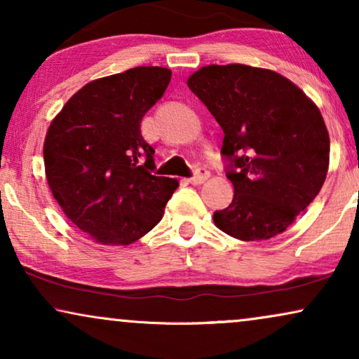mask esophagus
Here are the masks:
<instances>
[{
    "instance_id": "34e87169",
    "label": "esophagus",
    "mask_w": 359,
    "mask_h": 359,
    "mask_svg": "<svg viewBox=\"0 0 359 359\" xmlns=\"http://www.w3.org/2000/svg\"><path fill=\"white\" fill-rule=\"evenodd\" d=\"M209 176H210L209 171L205 168H196L194 175L189 178V183L191 184H201V183H204V181L208 180Z\"/></svg>"
}]
</instances>
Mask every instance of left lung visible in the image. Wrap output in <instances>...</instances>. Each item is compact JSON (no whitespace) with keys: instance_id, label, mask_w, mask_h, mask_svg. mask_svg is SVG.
<instances>
[{"instance_id":"1","label":"left lung","mask_w":359,"mask_h":359,"mask_svg":"<svg viewBox=\"0 0 359 359\" xmlns=\"http://www.w3.org/2000/svg\"><path fill=\"white\" fill-rule=\"evenodd\" d=\"M188 86L224 130L235 193L214 224L243 242L284 232L327 176L330 137L318 107L279 73L240 63L203 67Z\"/></svg>"}]
</instances>
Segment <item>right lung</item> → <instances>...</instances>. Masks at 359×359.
Instances as JSON below:
<instances>
[{
    "instance_id": "add662e5",
    "label": "right lung",
    "mask_w": 359,
    "mask_h": 359,
    "mask_svg": "<svg viewBox=\"0 0 359 359\" xmlns=\"http://www.w3.org/2000/svg\"><path fill=\"white\" fill-rule=\"evenodd\" d=\"M171 70L135 67L88 83L48 127L46 176L78 229L102 245H129L163 217L178 181L155 176L140 122L163 96Z\"/></svg>"
}]
</instances>
